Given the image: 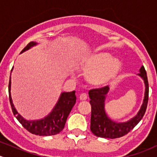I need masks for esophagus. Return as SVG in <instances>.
<instances>
[{"mask_svg": "<svg viewBox=\"0 0 157 157\" xmlns=\"http://www.w3.org/2000/svg\"><path fill=\"white\" fill-rule=\"evenodd\" d=\"M87 94L83 93V94H81L80 95V100H81V101H85V100H87Z\"/></svg>", "mask_w": 157, "mask_h": 157, "instance_id": "esophagus-1", "label": "esophagus"}]
</instances>
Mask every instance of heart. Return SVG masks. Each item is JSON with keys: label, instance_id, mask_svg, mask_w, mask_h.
<instances>
[{"label": "heart", "instance_id": "heart-1", "mask_svg": "<svg viewBox=\"0 0 157 157\" xmlns=\"http://www.w3.org/2000/svg\"><path fill=\"white\" fill-rule=\"evenodd\" d=\"M83 70H89L87 79L95 85H101L112 80L120 70V63L105 54H97L85 59L80 63Z\"/></svg>", "mask_w": 157, "mask_h": 157}]
</instances>
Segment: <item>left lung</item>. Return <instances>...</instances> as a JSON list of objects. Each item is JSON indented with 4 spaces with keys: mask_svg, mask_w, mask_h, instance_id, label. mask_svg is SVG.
Returning <instances> with one entry per match:
<instances>
[{
    "mask_svg": "<svg viewBox=\"0 0 157 157\" xmlns=\"http://www.w3.org/2000/svg\"><path fill=\"white\" fill-rule=\"evenodd\" d=\"M138 75L143 78L145 83V95L143 105L137 115L125 122H118L111 119L105 112V105L109 87L105 86L98 89H92L89 91L90 104L91 105L90 130L98 137L116 139L128 134L143 118L147 108L149 99V83L144 67H142Z\"/></svg>",
    "mask_w": 157,
    "mask_h": 157,
    "instance_id": "left-lung-1",
    "label": "left lung"
}]
</instances>
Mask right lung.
Instances as JSON below:
<instances>
[{
  "mask_svg": "<svg viewBox=\"0 0 157 157\" xmlns=\"http://www.w3.org/2000/svg\"><path fill=\"white\" fill-rule=\"evenodd\" d=\"M36 44L37 42H29L23 49L21 53L36 45ZM8 92H9V100L11 109H12L13 114L16 117L17 121L21 123V125L29 132L42 136H54V135L59 133L63 129L67 117H68L70 112H71L73 107L75 105L76 100H77L75 90L71 92L61 93L56 105H55L52 112L47 116L42 119L28 121V120L25 119L20 114H18L13 105L11 95V77H10L9 85H8Z\"/></svg>",
  "mask_w": 157,
  "mask_h": 157,
  "instance_id": "right-lung-1",
  "label": "right lung"
}]
</instances>
